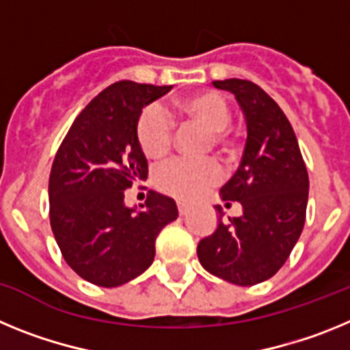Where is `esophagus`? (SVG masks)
Returning <instances> with one entry per match:
<instances>
[{
    "instance_id": "obj_1",
    "label": "esophagus",
    "mask_w": 350,
    "mask_h": 350,
    "mask_svg": "<svg viewBox=\"0 0 350 350\" xmlns=\"http://www.w3.org/2000/svg\"><path fill=\"white\" fill-rule=\"evenodd\" d=\"M187 212H189V205H187V203L178 202V213H180V215H185Z\"/></svg>"
}]
</instances>
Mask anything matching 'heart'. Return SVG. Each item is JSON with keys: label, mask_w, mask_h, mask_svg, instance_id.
<instances>
[{"label": "heart", "mask_w": 350, "mask_h": 350, "mask_svg": "<svg viewBox=\"0 0 350 350\" xmlns=\"http://www.w3.org/2000/svg\"><path fill=\"white\" fill-rule=\"evenodd\" d=\"M177 107L215 133L217 140H222L221 131L230 124L231 110L228 101L219 92L205 91L184 96L177 101ZM137 137L145 156L154 159L165 156L172 148L173 142V122L170 113L161 105H150L145 108L138 119ZM222 175V166L215 159L177 157L157 168L156 182L163 193L191 202L219 184Z\"/></svg>", "instance_id": "obj_1"}]
</instances>
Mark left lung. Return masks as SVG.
<instances>
[{"mask_svg": "<svg viewBox=\"0 0 350 350\" xmlns=\"http://www.w3.org/2000/svg\"><path fill=\"white\" fill-rule=\"evenodd\" d=\"M242 108L247 140L242 163L221 187L226 205L243 213L228 217L215 205L217 230L198 243V259L212 275L237 286H254L282 268L298 242L308 202V173L296 135L280 107L250 80H215Z\"/></svg>", "mask_w": 350, "mask_h": 350, "instance_id": "left-lung-1", "label": "left lung"}]
</instances>
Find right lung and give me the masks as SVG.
I'll return each mask as SVG.
<instances>
[{"label":"right lung","instance_id":"1","mask_svg":"<svg viewBox=\"0 0 350 350\" xmlns=\"http://www.w3.org/2000/svg\"><path fill=\"white\" fill-rule=\"evenodd\" d=\"M170 89L131 80L108 85L73 120L52 163L55 242L71 270L96 286H122L144 273L159 231L178 217L172 198L156 191L140 208L124 203V191L148 175L137 137L142 110Z\"/></svg>","mask_w":350,"mask_h":350}]
</instances>
